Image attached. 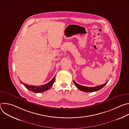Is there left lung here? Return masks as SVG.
Instances as JSON below:
<instances>
[{"label": "left lung", "mask_w": 129, "mask_h": 129, "mask_svg": "<svg viewBox=\"0 0 129 129\" xmlns=\"http://www.w3.org/2000/svg\"><path fill=\"white\" fill-rule=\"evenodd\" d=\"M73 82H74V84H75L76 86L80 90L84 91V92H92L94 91H97L100 89H101L102 88H103L107 84L108 82H106V83L100 85V86H97L94 87H86V86H83L82 85H80L78 84H77L74 80H73Z\"/></svg>", "instance_id": "obj_1"}]
</instances>
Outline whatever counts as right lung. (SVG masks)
Returning a JSON list of instances; mask_svg holds the SVG:
<instances>
[{
  "label": "right lung",
  "instance_id": "1",
  "mask_svg": "<svg viewBox=\"0 0 129 129\" xmlns=\"http://www.w3.org/2000/svg\"><path fill=\"white\" fill-rule=\"evenodd\" d=\"M55 77H53V78L48 83L45 85H43L41 86H34V85H29L28 84H24V83L22 82L20 80V82L25 86V88H26L27 89H28L29 91H31L33 92L34 93H41L44 92L45 91H47L49 90L52 86L54 82Z\"/></svg>",
  "mask_w": 129,
  "mask_h": 129
}]
</instances>
